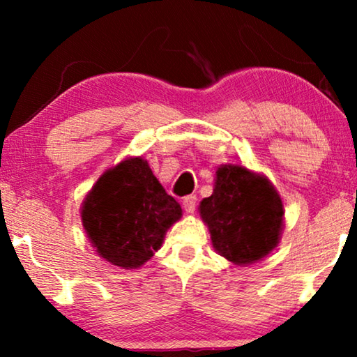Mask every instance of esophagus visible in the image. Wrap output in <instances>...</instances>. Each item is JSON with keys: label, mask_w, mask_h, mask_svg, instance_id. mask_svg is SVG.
<instances>
[{"label": "esophagus", "mask_w": 357, "mask_h": 357, "mask_svg": "<svg viewBox=\"0 0 357 357\" xmlns=\"http://www.w3.org/2000/svg\"><path fill=\"white\" fill-rule=\"evenodd\" d=\"M183 208L188 214L195 213V208H197V197L195 195H188V197L183 198Z\"/></svg>", "instance_id": "obj_1"}]
</instances>
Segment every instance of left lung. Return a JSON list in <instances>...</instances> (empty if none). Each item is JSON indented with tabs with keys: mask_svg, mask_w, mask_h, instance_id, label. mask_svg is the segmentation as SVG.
I'll return each mask as SVG.
<instances>
[{
	"mask_svg": "<svg viewBox=\"0 0 357 357\" xmlns=\"http://www.w3.org/2000/svg\"><path fill=\"white\" fill-rule=\"evenodd\" d=\"M198 209L214 250L234 265L261 260L280 243L284 218L281 197L265 175L242 165H221L213 195Z\"/></svg>",
	"mask_w": 357,
	"mask_h": 357,
	"instance_id": "left-lung-1",
	"label": "left lung"
}]
</instances>
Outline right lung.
<instances>
[{
    "label": "right lung",
    "mask_w": 357,
    "mask_h": 357,
    "mask_svg": "<svg viewBox=\"0 0 357 357\" xmlns=\"http://www.w3.org/2000/svg\"><path fill=\"white\" fill-rule=\"evenodd\" d=\"M180 218V204L165 193L143 158H128L105 170L81 208L96 252L126 270L144 265Z\"/></svg>",
    "instance_id": "add662e5"
}]
</instances>
